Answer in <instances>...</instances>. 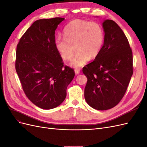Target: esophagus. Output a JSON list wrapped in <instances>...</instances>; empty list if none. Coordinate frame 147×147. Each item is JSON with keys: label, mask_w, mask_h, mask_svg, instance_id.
<instances>
[{"label": "esophagus", "mask_w": 147, "mask_h": 147, "mask_svg": "<svg viewBox=\"0 0 147 147\" xmlns=\"http://www.w3.org/2000/svg\"><path fill=\"white\" fill-rule=\"evenodd\" d=\"M80 70L79 69H75V73L76 75L80 73Z\"/></svg>", "instance_id": "34e87169"}]
</instances>
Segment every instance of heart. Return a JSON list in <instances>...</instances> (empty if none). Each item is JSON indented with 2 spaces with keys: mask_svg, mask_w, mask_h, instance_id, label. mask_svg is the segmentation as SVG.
<instances>
[{
  "mask_svg": "<svg viewBox=\"0 0 147 147\" xmlns=\"http://www.w3.org/2000/svg\"><path fill=\"white\" fill-rule=\"evenodd\" d=\"M63 35L64 38L55 39V48L64 61L72 59L76 49L77 54L70 63L75 68L82 67L90 58H96L104 43V29L96 22L74 20L64 28Z\"/></svg>",
  "mask_w": 147,
  "mask_h": 147,
  "instance_id": "heart-1",
  "label": "heart"
}]
</instances>
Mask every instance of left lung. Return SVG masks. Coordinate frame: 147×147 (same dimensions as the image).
Returning <instances> with one entry per match:
<instances>
[{"mask_svg": "<svg viewBox=\"0 0 147 147\" xmlns=\"http://www.w3.org/2000/svg\"><path fill=\"white\" fill-rule=\"evenodd\" d=\"M104 43L95 59L83 68L87 77L84 98L98 110L110 109L121 101L133 74L132 52L122 29L113 20L102 23Z\"/></svg>", "mask_w": 147, "mask_h": 147, "instance_id": "8db88e82", "label": "left lung"}]
</instances>
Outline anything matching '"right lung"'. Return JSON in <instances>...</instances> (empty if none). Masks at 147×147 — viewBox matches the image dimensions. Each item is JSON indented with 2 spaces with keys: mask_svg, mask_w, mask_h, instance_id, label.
Wrapping results in <instances>:
<instances>
[{
  "mask_svg": "<svg viewBox=\"0 0 147 147\" xmlns=\"http://www.w3.org/2000/svg\"><path fill=\"white\" fill-rule=\"evenodd\" d=\"M63 18L35 21L18 43L15 69L23 90L34 104L49 110L65 99L74 70L64 65L55 45V30Z\"/></svg>",
  "mask_w": 147,
  "mask_h": 147,
  "instance_id": "obj_1",
  "label": "right lung"
}]
</instances>
